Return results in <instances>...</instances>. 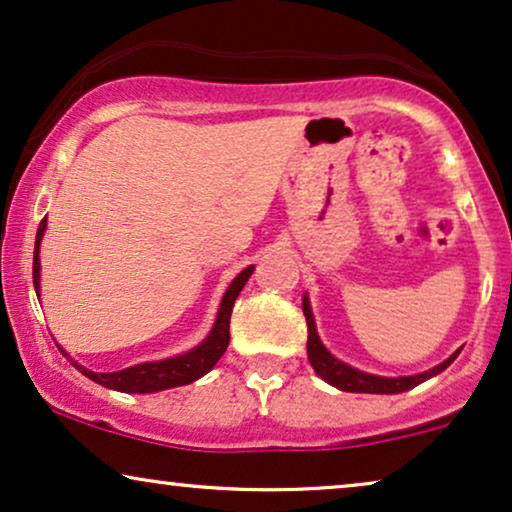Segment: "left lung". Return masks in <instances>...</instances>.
<instances>
[{"label":"left lung","instance_id":"left-lung-1","mask_svg":"<svg viewBox=\"0 0 512 512\" xmlns=\"http://www.w3.org/2000/svg\"><path fill=\"white\" fill-rule=\"evenodd\" d=\"M302 309L306 316V325H309V339H306V353H309V363L316 374L323 381H327L330 386L339 388V391H349V393H381V395H393V393H403L410 391V388L424 384L426 379L435 377L442 370H447L449 365L454 363L459 351H454L445 363L431 367V370L419 372V374H410V377H379V374H370L363 370H356L344 360H339L332 356L330 351L325 349V344L320 342L318 330H316V320H313V311H311V302L309 295L304 292L302 297Z\"/></svg>","mask_w":512,"mask_h":512}]
</instances>
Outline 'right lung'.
<instances>
[{"label":"right lung","mask_w":512,"mask_h":512,"mask_svg":"<svg viewBox=\"0 0 512 512\" xmlns=\"http://www.w3.org/2000/svg\"><path fill=\"white\" fill-rule=\"evenodd\" d=\"M46 231V217L39 224L37 229V241H34V262H32V281H34V290H37L39 297V283H42V262H39V248H42V238ZM255 267H245L241 274H238L234 281L229 283L227 292H224L220 309H217V318L213 327H210L208 337L203 339L199 346L189 349L187 353H180V356L166 358V360H152V363H140L133 367H126V370L119 372H93L86 370L84 365H79L77 360L70 358L63 346H58L60 353H65L70 358V363L77 367V370L84 374V377L93 379L95 384L112 388V391H121V393H156V391H166V388H175V386H187L192 381L201 379L203 374H208L213 370L217 360L222 358V353L227 351L229 346V318H231V309H234L236 297L241 295L243 285L248 283V278L252 276Z\"/></svg>","instance_id":"1"}]
</instances>
